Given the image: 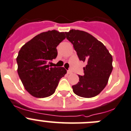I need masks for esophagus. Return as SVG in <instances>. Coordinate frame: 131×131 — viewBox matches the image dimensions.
<instances>
[{"instance_id": "esophagus-1", "label": "esophagus", "mask_w": 131, "mask_h": 131, "mask_svg": "<svg viewBox=\"0 0 131 131\" xmlns=\"http://www.w3.org/2000/svg\"><path fill=\"white\" fill-rule=\"evenodd\" d=\"M67 73H68V74H71L72 71H71V70H67Z\"/></svg>"}]
</instances>
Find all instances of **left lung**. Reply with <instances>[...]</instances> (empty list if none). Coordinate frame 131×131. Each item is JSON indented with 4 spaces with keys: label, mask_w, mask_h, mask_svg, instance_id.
I'll use <instances>...</instances> for the list:
<instances>
[{
    "label": "left lung",
    "mask_w": 131,
    "mask_h": 131,
    "mask_svg": "<svg viewBox=\"0 0 131 131\" xmlns=\"http://www.w3.org/2000/svg\"><path fill=\"white\" fill-rule=\"evenodd\" d=\"M67 39L73 44L79 59L86 63L83 76L72 85L78 96L91 98L104 89L112 71V57L102 42L85 31L72 29L65 32Z\"/></svg>",
    "instance_id": "8db88e82"
}]
</instances>
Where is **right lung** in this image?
I'll list each match as a JSON object with an SVG mask.
<instances>
[{"label": "right lung", "instance_id": "right-lung-1", "mask_svg": "<svg viewBox=\"0 0 131 131\" xmlns=\"http://www.w3.org/2000/svg\"><path fill=\"white\" fill-rule=\"evenodd\" d=\"M65 38L64 32L48 30L35 36L19 51L18 75L26 90L35 97L53 95L67 73L64 67L51 65V61L57 56V46Z\"/></svg>", "mask_w": 131, "mask_h": 131}]
</instances>
